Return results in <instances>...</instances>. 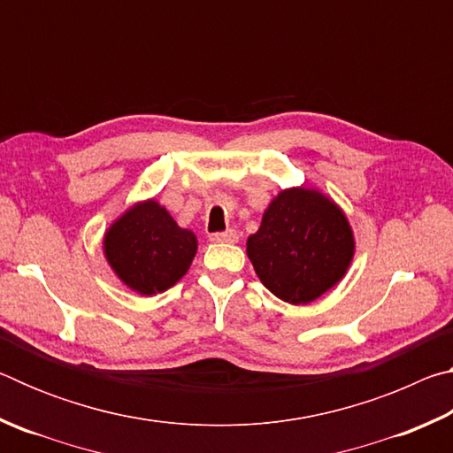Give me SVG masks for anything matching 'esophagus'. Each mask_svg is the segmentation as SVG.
<instances>
[{
	"label": "esophagus",
	"instance_id": "34e87169",
	"mask_svg": "<svg viewBox=\"0 0 453 453\" xmlns=\"http://www.w3.org/2000/svg\"><path fill=\"white\" fill-rule=\"evenodd\" d=\"M237 232L235 229H226V232H216V234H211L210 235V240L211 242H219V243H234V242H237Z\"/></svg>",
	"mask_w": 453,
	"mask_h": 453
}]
</instances>
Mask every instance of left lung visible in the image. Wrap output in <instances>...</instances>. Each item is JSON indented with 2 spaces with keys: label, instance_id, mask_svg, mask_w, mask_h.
I'll use <instances>...</instances> for the list:
<instances>
[{
  "label": "left lung",
  "instance_id": "1",
  "mask_svg": "<svg viewBox=\"0 0 453 453\" xmlns=\"http://www.w3.org/2000/svg\"><path fill=\"white\" fill-rule=\"evenodd\" d=\"M248 256L264 286L289 303H310L343 278L354 256L346 216L318 191L286 189L265 210Z\"/></svg>",
  "mask_w": 453,
  "mask_h": 453
}]
</instances>
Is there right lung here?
<instances>
[{"label":"right lung","instance_id":"obj_1","mask_svg":"<svg viewBox=\"0 0 453 453\" xmlns=\"http://www.w3.org/2000/svg\"><path fill=\"white\" fill-rule=\"evenodd\" d=\"M104 245L107 262L119 278L151 296L181 280L196 256L197 240L151 199L124 213L105 234Z\"/></svg>","mask_w":453,"mask_h":453}]
</instances>
